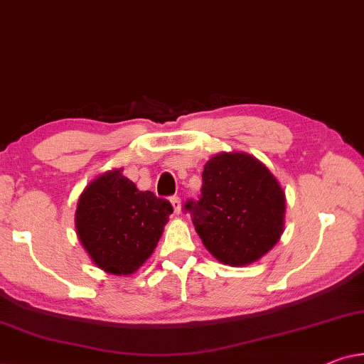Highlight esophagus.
<instances>
[{
  "instance_id": "34e87169",
  "label": "esophagus",
  "mask_w": 364,
  "mask_h": 364,
  "mask_svg": "<svg viewBox=\"0 0 364 364\" xmlns=\"http://www.w3.org/2000/svg\"><path fill=\"white\" fill-rule=\"evenodd\" d=\"M170 201L173 204V209H175V213L180 214L181 213V199L178 198V196H171Z\"/></svg>"
}]
</instances>
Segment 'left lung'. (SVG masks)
I'll list each match as a JSON object with an SVG mask.
<instances>
[{"label": "left lung", "instance_id": "obj_1", "mask_svg": "<svg viewBox=\"0 0 364 364\" xmlns=\"http://www.w3.org/2000/svg\"><path fill=\"white\" fill-rule=\"evenodd\" d=\"M183 209L191 213L204 247L219 262L247 265L280 239L285 194L257 158L219 153L204 165L201 196L188 199Z\"/></svg>", "mask_w": 364, "mask_h": 364}]
</instances>
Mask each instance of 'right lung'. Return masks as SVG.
I'll list each match as a JSON object with an SVG mask.
<instances>
[{"label":"right lung","instance_id":"obj_1","mask_svg":"<svg viewBox=\"0 0 364 364\" xmlns=\"http://www.w3.org/2000/svg\"><path fill=\"white\" fill-rule=\"evenodd\" d=\"M171 213L170 201L140 191L122 170H114L82 193L75 228L97 267L129 275L150 257Z\"/></svg>","mask_w":364,"mask_h":364}]
</instances>
